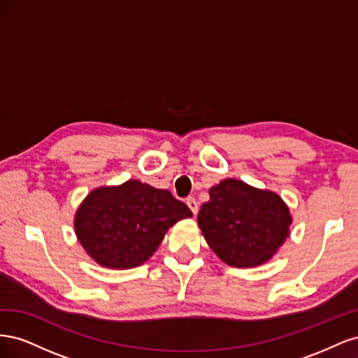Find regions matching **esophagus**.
Here are the masks:
<instances>
[{"label":"esophagus","instance_id":"esophagus-1","mask_svg":"<svg viewBox=\"0 0 358 358\" xmlns=\"http://www.w3.org/2000/svg\"><path fill=\"white\" fill-rule=\"evenodd\" d=\"M187 206L191 209V212L194 213V216H196V215L199 213V203H197V200L194 199V197H188V199H187Z\"/></svg>","mask_w":358,"mask_h":358}]
</instances>
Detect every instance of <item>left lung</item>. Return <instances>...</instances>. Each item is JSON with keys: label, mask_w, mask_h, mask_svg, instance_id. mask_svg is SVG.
Wrapping results in <instances>:
<instances>
[{"label": "left lung", "mask_w": 358, "mask_h": 358, "mask_svg": "<svg viewBox=\"0 0 358 358\" xmlns=\"http://www.w3.org/2000/svg\"><path fill=\"white\" fill-rule=\"evenodd\" d=\"M209 196L197 222L209 248L225 264L262 266L289 237L292 216L276 192L229 178L212 187Z\"/></svg>", "instance_id": "1"}]
</instances>
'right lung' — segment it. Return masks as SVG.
<instances>
[{
    "label": "right lung",
    "instance_id": "obj_1",
    "mask_svg": "<svg viewBox=\"0 0 358 358\" xmlns=\"http://www.w3.org/2000/svg\"><path fill=\"white\" fill-rule=\"evenodd\" d=\"M192 212L167 189L129 179L92 189L74 215V233L96 264L133 268L154 255L170 227Z\"/></svg>",
    "mask_w": 358,
    "mask_h": 358
}]
</instances>
